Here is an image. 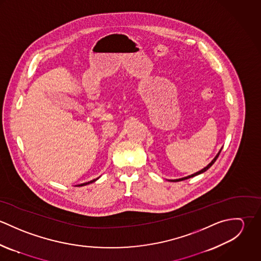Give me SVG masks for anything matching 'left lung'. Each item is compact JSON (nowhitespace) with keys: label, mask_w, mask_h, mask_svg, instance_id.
Instances as JSON below:
<instances>
[{"label":"left lung","mask_w":261,"mask_h":261,"mask_svg":"<svg viewBox=\"0 0 261 261\" xmlns=\"http://www.w3.org/2000/svg\"><path fill=\"white\" fill-rule=\"evenodd\" d=\"M220 152H221V149H220V151L217 153V155L213 159V161L207 166V167H205L204 169H202L201 171H199V172H197V173H195V174H193V175H191V176H188V177H185V178H182V179H178V180H174V182H179V181H183V180H187V179H189V178H192V177H195V176H197V175H200V174H202V173H204V172H206L215 162H216V160H217V158L219 156V154H220Z\"/></svg>","instance_id":"1"}]
</instances>
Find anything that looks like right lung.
Listing matches in <instances>:
<instances>
[{"label": "right lung", "instance_id": "add662e5", "mask_svg": "<svg viewBox=\"0 0 261 261\" xmlns=\"http://www.w3.org/2000/svg\"><path fill=\"white\" fill-rule=\"evenodd\" d=\"M94 181H96V180H92V181H90V182H88V183H83V184H80V185H78V186H85V185H88V184H90V183H93Z\"/></svg>", "mask_w": 261, "mask_h": 261}]
</instances>
